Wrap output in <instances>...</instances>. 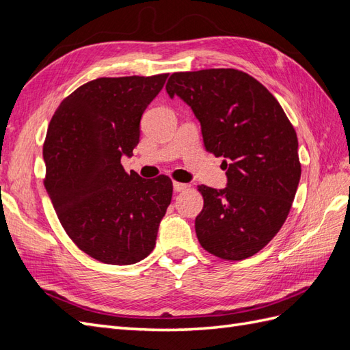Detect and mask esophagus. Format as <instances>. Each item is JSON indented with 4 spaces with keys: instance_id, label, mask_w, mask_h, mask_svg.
Returning a JSON list of instances; mask_svg holds the SVG:
<instances>
[{
    "instance_id": "34e87169",
    "label": "esophagus",
    "mask_w": 350,
    "mask_h": 350,
    "mask_svg": "<svg viewBox=\"0 0 350 350\" xmlns=\"http://www.w3.org/2000/svg\"><path fill=\"white\" fill-rule=\"evenodd\" d=\"M189 185L188 184H183V183H174V191L175 193H181V191H185V189H188Z\"/></svg>"
}]
</instances>
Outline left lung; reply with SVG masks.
I'll use <instances>...</instances> for the list:
<instances>
[{
	"label": "left lung",
	"instance_id": "1",
	"mask_svg": "<svg viewBox=\"0 0 350 350\" xmlns=\"http://www.w3.org/2000/svg\"><path fill=\"white\" fill-rule=\"evenodd\" d=\"M166 92L193 109L206 150L225 159L226 188L198 185L200 245L224 260L254 256L280 230L299 184L291 121L260 81L234 68L174 72Z\"/></svg>",
	"mask_w": 350,
	"mask_h": 350
}]
</instances>
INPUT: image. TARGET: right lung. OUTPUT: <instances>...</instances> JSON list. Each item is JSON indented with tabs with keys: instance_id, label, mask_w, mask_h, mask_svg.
<instances>
[{
	"instance_id": "right-lung-1",
	"label": "right lung",
	"mask_w": 350,
	"mask_h": 350,
	"mask_svg": "<svg viewBox=\"0 0 350 350\" xmlns=\"http://www.w3.org/2000/svg\"><path fill=\"white\" fill-rule=\"evenodd\" d=\"M166 79L92 80L62 100L49 122L48 196L71 241L105 264L129 266L149 256L171 204V178L144 179L121 165L139 144L142 115Z\"/></svg>"
}]
</instances>
